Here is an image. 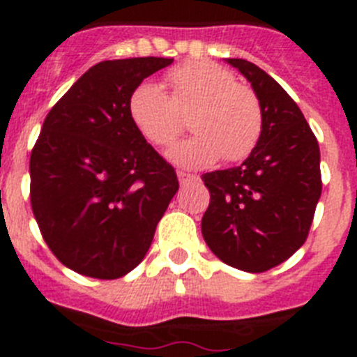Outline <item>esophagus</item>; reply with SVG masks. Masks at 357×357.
Segmentation results:
<instances>
[{
	"mask_svg": "<svg viewBox=\"0 0 357 357\" xmlns=\"http://www.w3.org/2000/svg\"><path fill=\"white\" fill-rule=\"evenodd\" d=\"M176 176H178V182H181L182 185L197 181V176L191 175V173H185V172H178V173H176Z\"/></svg>",
	"mask_w": 357,
	"mask_h": 357,
	"instance_id": "esophagus-1",
	"label": "esophagus"
}]
</instances>
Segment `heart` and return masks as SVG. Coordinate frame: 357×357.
I'll use <instances>...</instances> for the list:
<instances>
[{"mask_svg":"<svg viewBox=\"0 0 357 357\" xmlns=\"http://www.w3.org/2000/svg\"><path fill=\"white\" fill-rule=\"evenodd\" d=\"M169 94L143 82L132 91L128 114L144 139L159 148L175 143L189 116L191 137L169 150L182 168L200 169L218 160L238 162L248 157L263 134V107L248 85L229 69L207 61L176 66L166 75Z\"/></svg>","mask_w":357,"mask_h":357,"instance_id":"heart-1","label":"heart"}]
</instances>
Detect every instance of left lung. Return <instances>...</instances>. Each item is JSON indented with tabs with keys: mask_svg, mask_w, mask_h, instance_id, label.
<instances>
[{
	"mask_svg": "<svg viewBox=\"0 0 357 357\" xmlns=\"http://www.w3.org/2000/svg\"><path fill=\"white\" fill-rule=\"evenodd\" d=\"M250 82L263 107V134L236 168L204 173L211 193L202 236L218 259L261 273L304 245L321 195L320 148L275 80L243 59H225Z\"/></svg>",
	"mask_w": 357,
	"mask_h": 357,
	"instance_id": "obj_1",
	"label": "left lung"
}]
</instances>
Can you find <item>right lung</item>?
<instances>
[{"mask_svg":"<svg viewBox=\"0 0 357 357\" xmlns=\"http://www.w3.org/2000/svg\"><path fill=\"white\" fill-rule=\"evenodd\" d=\"M172 62H100L44 119L30 157L31 211L50 250L73 272L105 280L132 272L175 197V169L128 114L132 91Z\"/></svg>","mask_w":357,"mask_h":357,"instance_id":"obj_1","label":"right lung"}]
</instances>
